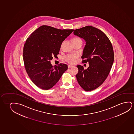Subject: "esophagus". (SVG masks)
<instances>
[{"mask_svg": "<svg viewBox=\"0 0 134 134\" xmlns=\"http://www.w3.org/2000/svg\"><path fill=\"white\" fill-rule=\"evenodd\" d=\"M73 66H71V65H68V68H72V67H73Z\"/></svg>", "mask_w": 134, "mask_h": 134, "instance_id": "obj_1", "label": "esophagus"}]
</instances>
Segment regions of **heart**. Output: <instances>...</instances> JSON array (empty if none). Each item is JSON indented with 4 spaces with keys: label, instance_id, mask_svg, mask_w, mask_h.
<instances>
[{
    "label": "heart",
    "instance_id": "b5f03b06",
    "mask_svg": "<svg viewBox=\"0 0 134 134\" xmlns=\"http://www.w3.org/2000/svg\"><path fill=\"white\" fill-rule=\"evenodd\" d=\"M82 41L80 38H74L72 40V41ZM78 57V55L77 54L73 55H68L66 57H65V60L66 62L70 63V64H73L75 62L76 59Z\"/></svg>",
    "mask_w": 134,
    "mask_h": 134
}]
</instances>
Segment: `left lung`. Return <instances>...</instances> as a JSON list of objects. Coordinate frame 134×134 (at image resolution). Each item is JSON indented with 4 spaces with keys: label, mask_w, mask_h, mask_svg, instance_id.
Listing matches in <instances>:
<instances>
[{
    "label": "left lung",
    "mask_w": 134,
    "mask_h": 134,
    "mask_svg": "<svg viewBox=\"0 0 134 134\" xmlns=\"http://www.w3.org/2000/svg\"><path fill=\"white\" fill-rule=\"evenodd\" d=\"M74 32L86 42L81 58L85 59L83 62L89 64L86 70L77 65L79 72L76 76L85 91H93L102 84L109 74L114 61L113 46L106 34L93 26L77 29Z\"/></svg>",
    "instance_id": "8db88e82"
}]
</instances>
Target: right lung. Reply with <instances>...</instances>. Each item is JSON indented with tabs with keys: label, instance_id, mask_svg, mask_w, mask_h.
I'll return each instance as SVG.
<instances>
[{
	"label": "right lung",
	"instance_id": "obj_1",
	"mask_svg": "<svg viewBox=\"0 0 134 134\" xmlns=\"http://www.w3.org/2000/svg\"><path fill=\"white\" fill-rule=\"evenodd\" d=\"M74 30L43 25L27 38L23 48L24 63L28 76L37 86L49 90L68 69L67 65L53 66L50 60L57 57L62 42Z\"/></svg>",
	"mask_w": 134,
	"mask_h": 134
}]
</instances>
